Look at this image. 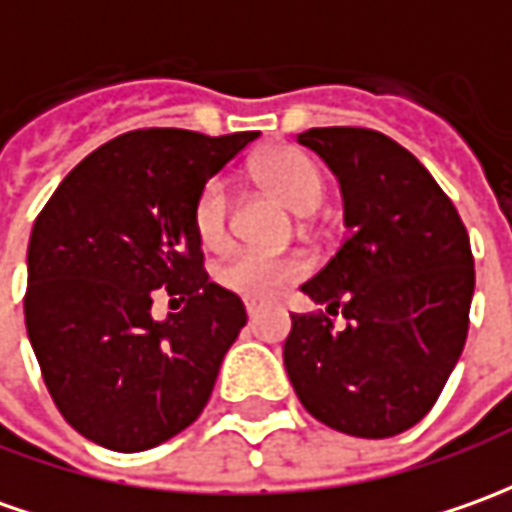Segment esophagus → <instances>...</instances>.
Masks as SVG:
<instances>
[{
    "mask_svg": "<svg viewBox=\"0 0 512 512\" xmlns=\"http://www.w3.org/2000/svg\"><path fill=\"white\" fill-rule=\"evenodd\" d=\"M246 314H249V319H257V314H260V305H257V302H246Z\"/></svg>",
    "mask_w": 512,
    "mask_h": 512,
    "instance_id": "esophagus-1",
    "label": "esophagus"
}]
</instances>
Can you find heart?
I'll use <instances>...</instances> for the list:
<instances>
[{"mask_svg": "<svg viewBox=\"0 0 512 512\" xmlns=\"http://www.w3.org/2000/svg\"><path fill=\"white\" fill-rule=\"evenodd\" d=\"M255 176L297 212H314L325 198V173L302 148L280 145L255 162ZM232 193L224 176H212L201 187L193 207V227L207 246H221L229 238ZM305 260L300 255H274L263 249H235L215 271L218 283L246 300H271L283 285L300 280Z\"/></svg>", "mask_w": 512, "mask_h": 512, "instance_id": "1", "label": "heart"}]
</instances>
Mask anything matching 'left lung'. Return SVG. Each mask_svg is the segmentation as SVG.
Wrapping results in <instances>:
<instances>
[{
    "mask_svg": "<svg viewBox=\"0 0 512 512\" xmlns=\"http://www.w3.org/2000/svg\"><path fill=\"white\" fill-rule=\"evenodd\" d=\"M336 173L350 235L302 291L325 311L291 314L285 373L302 406L353 437H395L437 403L460 361L474 255L429 170L373 128L297 137ZM328 313L348 325L336 331Z\"/></svg>",
    "mask_w": 512,
    "mask_h": 512,
    "instance_id": "obj_1",
    "label": "left lung"
}]
</instances>
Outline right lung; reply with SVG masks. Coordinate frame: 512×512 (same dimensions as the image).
Wrapping results in <instances>:
<instances>
[{
    "instance_id": "right-lung-1",
    "label": "right lung",
    "mask_w": 512,
    "mask_h": 512,
    "mask_svg": "<svg viewBox=\"0 0 512 512\" xmlns=\"http://www.w3.org/2000/svg\"><path fill=\"white\" fill-rule=\"evenodd\" d=\"M257 137L128 131L69 170L38 212L27 336L58 412L97 446L154 448L210 401L246 308L204 271L193 207L207 179ZM156 287L185 302L165 323L150 316Z\"/></svg>"
}]
</instances>
